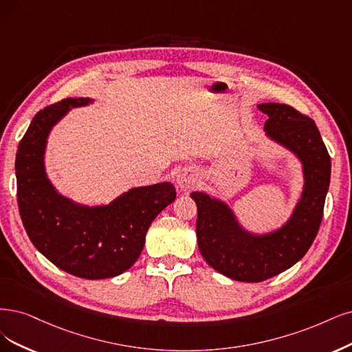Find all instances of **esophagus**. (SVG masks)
Returning a JSON list of instances; mask_svg holds the SVG:
<instances>
[{
  "label": "esophagus",
  "mask_w": 352,
  "mask_h": 352,
  "mask_svg": "<svg viewBox=\"0 0 352 352\" xmlns=\"http://www.w3.org/2000/svg\"><path fill=\"white\" fill-rule=\"evenodd\" d=\"M199 183V175L196 174V171L192 169H184L177 175V184L181 190L188 191L191 188H194Z\"/></svg>",
  "instance_id": "esophagus-1"
}]
</instances>
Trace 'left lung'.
I'll list each match as a JSON object with an SVG mask.
<instances>
[{
	"label": "left lung",
	"mask_w": 352,
	"mask_h": 352,
	"mask_svg": "<svg viewBox=\"0 0 352 352\" xmlns=\"http://www.w3.org/2000/svg\"><path fill=\"white\" fill-rule=\"evenodd\" d=\"M267 136L290 149L303 164L302 199L289 222L267 235L242 229L229 207L206 192L190 196L197 204V243L206 263L232 280L259 283L293 267L314 243L331 181V156L309 116L289 104L265 102Z\"/></svg>",
	"instance_id": "8db88e82"
}]
</instances>
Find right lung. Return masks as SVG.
Instances as JSON below:
<instances>
[{"label": "right lung", "instance_id": "add662e5", "mask_svg": "<svg viewBox=\"0 0 352 352\" xmlns=\"http://www.w3.org/2000/svg\"><path fill=\"white\" fill-rule=\"evenodd\" d=\"M88 102L89 98H65L33 117L16 155L17 203L38 252L75 277L100 280L119 276L136 263L153 219L177 192L171 183L138 187L97 207L60 196L45 173L46 139L71 107Z\"/></svg>", "mask_w": 352, "mask_h": 352}]
</instances>
